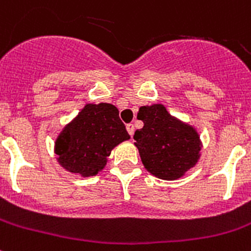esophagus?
Segmentation results:
<instances>
[{
	"label": "esophagus",
	"instance_id": "obj_1",
	"mask_svg": "<svg viewBox=\"0 0 251 251\" xmlns=\"http://www.w3.org/2000/svg\"><path fill=\"white\" fill-rule=\"evenodd\" d=\"M126 130H127V132L130 134V136H132L134 135V131H135V127H134L132 124H127V125H126Z\"/></svg>",
	"mask_w": 251,
	"mask_h": 251
}]
</instances>
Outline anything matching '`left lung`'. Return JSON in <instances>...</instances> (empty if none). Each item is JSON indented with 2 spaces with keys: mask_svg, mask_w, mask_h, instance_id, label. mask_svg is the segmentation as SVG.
<instances>
[{
  "mask_svg": "<svg viewBox=\"0 0 251 251\" xmlns=\"http://www.w3.org/2000/svg\"><path fill=\"white\" fill-rule=\"evenodd\" d=\"M138 119L144 126L134 134V144L151 174L174 180L196 165L201 142L192 126L172 117L162 104L140 107Z\"/></svg>",
  "mask_w": 251,
  "mask_h": 251,
  "instance_id": "8db88e82",
  "label": "left lung"
}]
</instances>
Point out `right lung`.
Returning a JSON list of instances; mask_svg holds the SVG:
<instances>
[{
	"instance_id": "1",
	"label": "right lung",
	"mask_w": 251,
	"mask_h": 251,
	"mask_svg": "<svg viewBox=\"0 0 251 251\" xmlns=\"http://www.w3.org/2000/svg\"><path fill=\"white\" fill-rule=\"evenodd\" d=\"M127 139L130 135L115 105L86 104L60 132L55 153L66 170L93 176L104 168L111 151Z\"/></svg>"
}]
</instances>
